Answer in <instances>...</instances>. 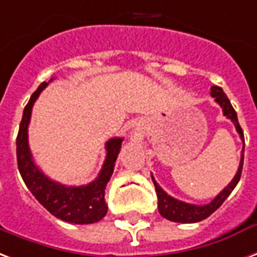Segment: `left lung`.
Instances as JSON below:
<instances>
[{
    "label": "left lung",
    "mask_w": 257,
    "mask_h": 257,
    "mask_svg": "<svg viewBox=\"0 0 257 257\" xmlns=\"http://www.w3.org/2000/svg\"><path fill=\"white\" fill-rule=\"evenodd\" d=\"M211 96L222 107L223 115H226L231 122L234 123L235 129H237V132L240 135V138L245 147L244 134H242V129H241L238 119H237V113H235V110L233 109V106L230 103L229 98L226 96L223 90L220 87H218V85L211 87ZM242 163H244V150L241 153L240 166H238V170L235 173L234 178L230 181L229 185L220 192L214 200H211V203L204 204V206H196V204H189V203H185V201L177 200V199L172 197L170 195H167L166 192L158 185L157 181L154 180V177L151 176L153 177L154 185H155V192H157L158 196V210H159V214L163 218H166V219L172 220V222H180V223H195V222H200V220L208 218L214 211H216L222 206V203L227 199V196L234 189L235 185L238 184L241 172H242Z\"/></svg>",
    "instance_id": "8db88e82"
}]
</instances>
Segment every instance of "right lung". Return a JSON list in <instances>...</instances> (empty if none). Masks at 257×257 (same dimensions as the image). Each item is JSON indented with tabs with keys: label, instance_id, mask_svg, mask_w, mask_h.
<instances>
[{
	"label": "right lung",
	"instance_id": "right-lung-1",
	"mask_svg": "<svg viewBox=\"0 0 257 257\" xmlns=\"http://www.w3.org/2000/svg\"><path fill=\"white\" fill-rule=\"evenodd\" d=\"M51 80L53 79H50ZM47 84L49 83L43 81L38 87V90L31 95L23 111V118L16 139L19 172L22 174L24 184L35 199L56 218L76 225H88L99 222L107 212L104 189L113 174L115 159L118 157L123 139L113 138L106 143V159L102 170L90 184L80 187H68L50 180L35 165L28 146V125L31 119L32 106Z\"/></svg>",
	"mask_w": 257,
	"mask_h": 257
}]
</instances>
